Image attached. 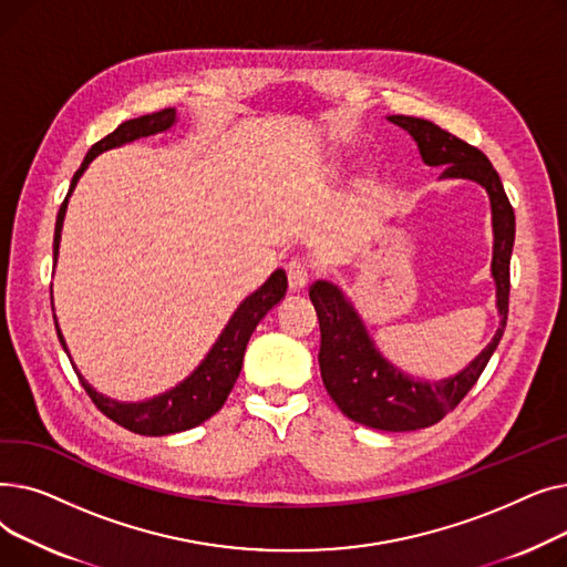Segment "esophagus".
<instances>
[{
  "mask_svg": "<svg viewBox=\"0 0 567 567\" xmlns=\"http://www.w3.org/2000/svg\"><path fill=\"white\" fill-rule=\"evenodd\" d=\"M287 280L291 291H303L310 280V268L303 261H289L287 264Z\"/></svg>",
  "mask_w": 567,
  "mask_h": 567,
  "instance_id": "esophagus-1",
  "label": "esophagus"
}]
</instances>
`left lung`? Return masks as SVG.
<instances>
[{
	"label": "left lung",
	"mask_w": 567,
	"mask_h": 567,
	"mask_svg": "<svg viewBox=\"0 0 567 567\" xmlns=\"http://www.w3.org/2000/svg\"><path fill=\"white\" fill-rule=\"evenodd\" d=\"M389 122L404 128L415 140L425 165H445L441 178H471L487 190L494 231L492 278L496 282V308L501 315L492 342L462 372L441 381H421L383 359L363 319L338 285L317 280L310 287V301L317 310L321 331L319 370L326 391L338 409L353 423L383 432H411L439 423L464 400L503 338L511 299L515 212L496 169L481 148L439 128L427 118L393 114Z\"/></svg>",
	"instance_id": "1"
}]
</instances>
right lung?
<instances>
[{"label":"right lung","instance_id":"1","mask_svg":"<svg viewBox=\"0 0 567 567\" xmlns=\"http://www.w3.org/2000/svg\"><path fill=\"white\" fill-rule=\"evenodd\" d=\"M174 124H176V110L165 107L161 112L128 118V122L116 126L110 135H105L101 142H96L92 148H89V154L84 156L80 169L73 174V182H71L66 199L62 202V206H59L56 225H54V244H52L54 264H56V255H59V241H62V227H64L69 197L75 190L80 176L89 167V163H92L99 154L107 152V148L128 144L140 137L165 133ZM285 291H287V276L282 268H278V271L271 274V278H268L255 293H250L248 299L236 308V312L231 315V319L225 326V331L220 333V338L216 340L212 351L206 353V359L199 363V368L188 379L174 385L172 391H167L158 398L144 400V402H118V400L105 398L103 393H99L94 389L92 383H86V379L75 370V365H73V370H75L78 379L82 381L86 395L92 398V402L107 415V419L135 434L165 436V434H176V432L197 427L199 423L212 419V415L216 411H220V406L225 404L227 395L231 393L234 383L238 379V372H241L244 353H246L252 331L257 329V323L266 317V312L276 308L285 299ZM54 329H56L59 342H62L64 351L69 353L66 340H64L62 331H59L56 317H54Z\"/></svg>","mask_w":567,"mask_h":567}]
</instances>
